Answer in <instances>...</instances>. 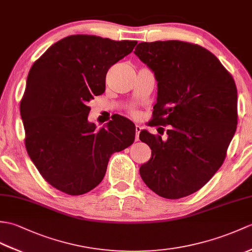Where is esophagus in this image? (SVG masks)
<instances>
[{
    "mask_svg": "<svg viewBox=\"0 0 252 252\" xmlns=\"http://www.w3.org/2000/svg\"><path fill=\"white\" fill-rule=\"evenodd\" d=\"M140 131H142V126L136 125L135 126V140H136V142L139 139V133H140Z\"/></svg>",
    "mask_w": 252,
    "mask_h": 252,
    "instance_id": "obj_1",
    "label": "esophagus"
}]
</instances>
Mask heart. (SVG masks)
Returning a JSON list of instances; mask_svg holds the SVG:
<instances>
[{
  "mask_svg": "<svg viewBox=\"0 0 252 252\" xmlns=\"http://www.w3.org/2000/svg\"><path fill=\"white\" fill-rule=\"evenodd\" d=\"M130 114H131L132 116H134V117H136V116L138 115L137 110H136L135 108H131V109H130Z\"/></svg>",
  "mask_w": 252,
  "mask_h": 252,
  "instance_id": "heart-1",
  "label": "heart"
}]
</instances>
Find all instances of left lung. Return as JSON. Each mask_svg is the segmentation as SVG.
I'll return each instance as SVG.
<instances>
[{
    "label": "left lung",
    "instance_id": "8db88e82",
    "mask_svg": "<svg viewBox=\"0 0 252 252\" xmlns=\"http://www.w3.org/2000/svg\"><path fill=\"white\" fill-rule=\"evenodd\" d=\"M134 54L158 81L150 126L171 125L166 140L140 132L139 139L151 149L140 177L162 197L188 196L205 186L225 159L237 125L235 81L217 57L196 44L139 43Z\"/></svg>",
    "mask_w": 252,
    "mask_h": 252
}]
</instances>
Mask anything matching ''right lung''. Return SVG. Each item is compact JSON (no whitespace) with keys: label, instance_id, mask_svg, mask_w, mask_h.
Listing matches in <instances>:
<instances>
[{"label":"right lung","instance_id":"1","mask_svg":"<svg viewBox=\"0 0 252 252\" xmlns=\"http://www.w3.org/2000/svg\"><path fill=\"white\" fill-rule=\"evenodd\" d=\"M136 40L71 35L33 63L20 102L29 157L43 178L69 195L103 180L109 158L135 138V126L116 117L96 130L88 122L93 96L105 91L109 67L132 52Z\"/></svg>","mask_w":252,"mask_h":252}]
</instances>
